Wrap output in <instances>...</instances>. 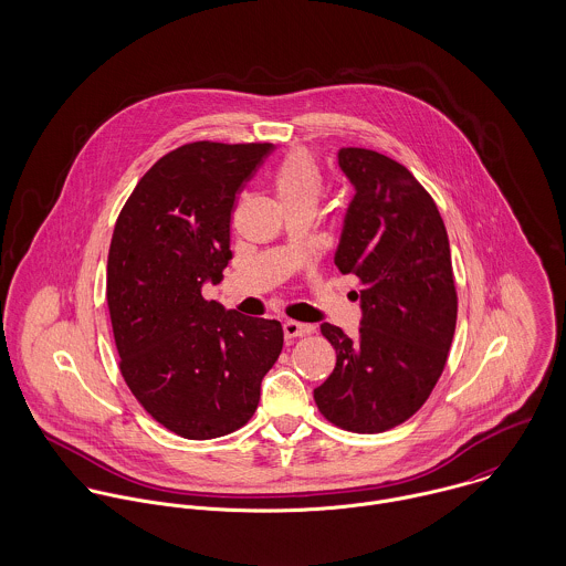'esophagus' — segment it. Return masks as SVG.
Here are the masks:
<instances>
[{"instance_id": "obj_1", "label": "esophagus", "mask_w": 566, "mask_h": 566, "mask_svg": "<svg viewBox=\"0 0 566 566\" xmlns=\"http://www.w3.org/2000/svg\"><path fill=\"white\" fill-rule=\"evenodd\" d=\"M283 333L287 339L292 337H303L307 333H312V326L310 324L296 323V321H285L283 323Z\"/></svg>"}]
</instances>
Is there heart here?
Instances as JSON below:
<instances>
[{
  "instance_id": "obj_1",
  "label": "heart",
  "mask_w": 566,
  "mask_h": 566,
  "mask_svg": "<svg viewBox=\"0 0 566 566\" xmlns=\"http://www.w3.org/2000/svg\"><path fill=\"white\" fill-rule=\"evenodd\" d=\"M272 189L283 209L298 205L314 209L323 193V171L310 153L296 150L276 167Z\"/></svg>"
}]
</instances>
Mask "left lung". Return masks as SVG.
<instances>
[{"mask_svg":"<svg viewBox=\"0 0 566 566\" xmlns=\"http://www.w3.org/2000/svg\"><path fill=\"white\" fill-rule=\"evenodd\" d=\"M350 180L335 265L359 276V335L323 323L337 361L314 399L324 418L377 433L420 409L440 379L455 333L458 294L451 248L436 202L401 163L342 148Z\"/></svg>","mask_w":566,"mask_h":566,"instance_id":"obj_1","label":"left lung"}]
</instances>
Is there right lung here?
Masks as SVG:
<instances>
[{"label": "right lung", "instance_id": "right-lung-1", "mask_svg": "<svg viewBox=\"0 0 566 566\" xmlns=\"http://www.w3.org/2000/svg\"><path fill=\"white\" fill-rule=\"evenodd\" d=\"M272 148L196 142L171 150L137 182L113 231L106 301L122 375L144 409L187 440L245 424L283 348L279 321L202 298L233 259L235 196Z\"/></svg>", "mask_w": 566, "mask_h": 566}]
</instances>
